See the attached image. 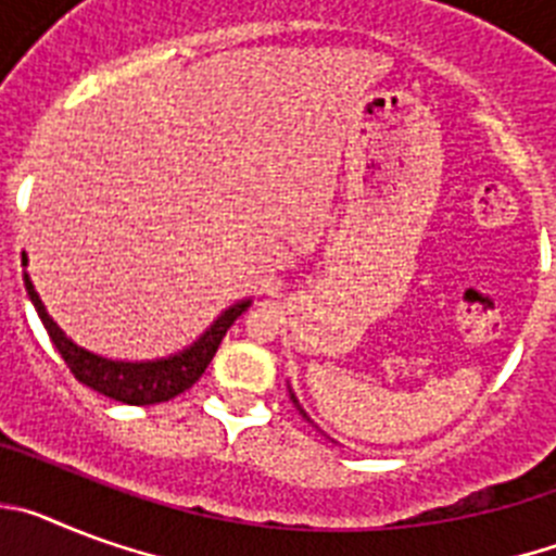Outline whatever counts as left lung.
Segmentation results:
<instances>
[{"mask_svg":"<svg viewBox=\"0 0 556 556\" xmlns=\"http://www.w3.org/2000/svg\"><path fill=\"white\" fill-rule=\"evenodd\" d=\"M292 401H294V395H292ZM294 404H298V401H294ZM298 409H301V406H298ZM303 412V409H301Z\"/></svg>","mask_w":556,"mask_h":556,"instance_id":"left-lung-1","label":"left lung"}]
</instances>
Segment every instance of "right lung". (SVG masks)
Returning <instances> with one entry per match:
<instances>
[{
    "instance_id": "obj_1",
    "label": "right lung",
    "mask_w": 556,
    "mask_h": 556,
    "mask_svg": "<svg viewBox=\"0 0 556 556\" xmlns=\"http://www.w3.org/2000/svg\"><path fill=\"white\" fill-rule=\"evenodd\" d=\"M22 262L27 264L24 255ZM24 287H27L29 301L36 306L38 317H41L49 339H52V345L58 348V353L63 356V362H66V367L72 370V376H75L80 384L100 392V395L113 397V401L130 406L164 404L169 397L189 390V387L203 376L205 367L211 365V358H214L219 342H223V337L228 333V328L233 326L236 317L250 306V301L230 306L228 312H225L223 317L194 342V345L186 348L178 356L159 358V362H111V358H102L97 356V353H88L86 348L75 345V342L55 326V320H52L47 314V308H43L36 287L29 281V275H24Z\"/></svg>"
}]
</instances>
